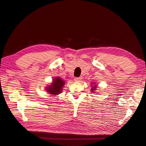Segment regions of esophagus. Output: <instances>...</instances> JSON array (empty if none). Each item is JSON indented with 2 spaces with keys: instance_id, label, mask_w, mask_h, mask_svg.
<instances>
[{
  "instance_id": "esophagus-1",
  "label": "esophagus",
  "mask_w": 146,
  "mask_h": 146,
  "mask_svg": "<svg viewBox=\"0 0 146 146\" xmlns=\"http://www.w3.org/2000/svg\"><path fill=\"white\" fill-rule=\"evenodd\" d=\"M82 79V77H76L74 78V80L77 82H81Z\"/></svg>"
}]
</instances>
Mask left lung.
<instances>
[{"label":"left lung","mask_w":146,"mask_h":146,"mask_svg":"<svg viewBox=\"0 0 146 146\" xmlns=\"http://www.w3.org/2000/svg\"><path fill=\"white\" fill-rule=\"evenodd\" d=\"M96 85H94V87H92V89H91V92H94V91H95L96 89Z\"/></svg>","instance_id":"1"}]
</instances>
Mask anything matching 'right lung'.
Returning <instances> with one entry per match:
<instances>
[{
	"label": "right lung",
	"mask_w": 146,
	"mask_h": 146,
	"mask_svg": "<svg viewBox=\"0 0 146 146\" xmlns=\"http://www.w3.org/2000/svg\"><path fill=\"white\" fill-rule=\"evenodd\" d=\"M53 81L54 82H52V85L47 87V91L49 94L53 95H56L61 93L62 88L64 84V80L61 79L60 77H56Z\"/></svg>",
	"instance_id": "1"
}]
</instances>
